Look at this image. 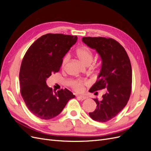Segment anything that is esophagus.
Wrapping results in <instances>:
<instances>
[{"mask_svg":"<svg viewBox=\"0 0 151 151\" xmlns=\"http://www.w3.org/2000/svg\"><path fill=\"white\" fill-rule=\"evenodd\" d=\"M77 98H79L81 100H84V99L88 98V97H87L86 96H78Z\"/></svg>","mask_w":151,"mask_h":151,"instance_id":"34e87169","label":"esophagus"}]
</instances>
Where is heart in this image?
Segmentation results:
<instances>
[{
	"mask_svg": "<svg viewBox=\"0 0 151 151\" xmlns=\"http://www.w3.org/2000/svg\"><path fill=\"white\" fill-rule=\"evenodd\" d=\"M77 57L80 60V61L83 63L84 64L88 65L91 63L93 58V54L91 49L86 46H81L76 50V51ZM68 56L65 55L63 58L62 61V67H64L66 63L68 62ZM89 84V83L86 80L77 79L73 81L72 84V88L78 93H81L83 91L84 86Z\"/></svg>",
	"mask_w": 151,
	"mask_h": 151,
	"instance_id": "heart-1",
	"label": "heart"
}]
</instances>
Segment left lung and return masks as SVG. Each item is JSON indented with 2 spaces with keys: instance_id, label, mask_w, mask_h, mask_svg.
I'll use <instances>...</instances> for the list:
<instances>
[{
  "instance_id": "1",
  "label": "left lung",
  "mask_w": 151,
  "mask_h": 151,
  "mask_svg": "<svg viewBox=\"0 0 151 151\" xmlns=\"http://www.w3.org/2000/svg\"><path fill=\"white\" fill-rule=\"evenodd\" d=\"M82 40L88 47L96 50L102 60L98 79L89 91L94 93L107 89L101 101L94 99L97 107L89 115L95 121L106 122L115 117L129 100L132 83L131 63L125 48L115 40L84 37Z\"/></svg>"
}]
</instances>
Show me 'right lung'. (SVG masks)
I'll use <instances>...</instances> for the list:
<instances>
[{"label": "right lung", "mask_w": 151, "mask_h": 151, "mask_svg": "<svg viewBox=\"0 0 151 151\" xmlns=\"http://www.w3.org/2000/svg\"><path fill=\"white\" fill-rule=\"evenodd\" d=\"M77 36L48 33L31 45L24 56L19 72L21 94L34 115L50 120L61 113L75 96L67 89L53 93L47 79L60 70L63 57L74 45Z\"/></svg>", "instance_id": "1"}]
</instances>
